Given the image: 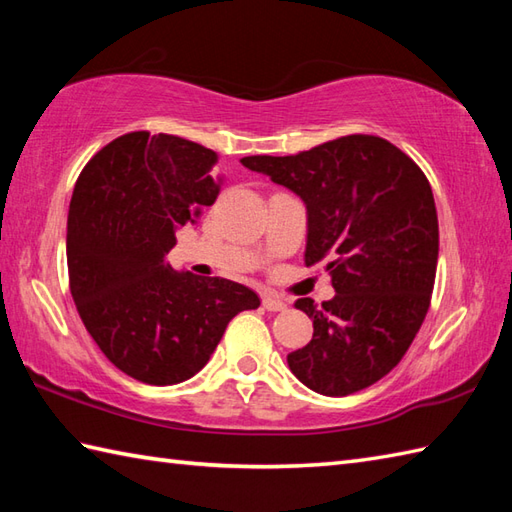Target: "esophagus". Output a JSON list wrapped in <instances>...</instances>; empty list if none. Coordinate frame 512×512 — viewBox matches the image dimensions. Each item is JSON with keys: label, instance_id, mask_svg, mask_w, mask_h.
Wrapping results in <instances>:
<instances>
[{"label": "esophagus", "instance_id": "obj_1", "mask_svg": "<svg viewBox=\"0 0 512 512\" xmlns=\"http://www.w3.org/2000/svg\"><path fill=\"white\" fill-rule=\"evenodd\" d=\"M262 303H264V308L270 310V312H281V310L288 308V303L284 299H279L277 295H273V292H264Z\"/></svg>", "mask_w": 512, "mask_h": 512}]
</instances>
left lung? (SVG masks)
Listing matches in <instances>:
<instances>
[{"label":"left lung","mask_w":512,"mask_h":512,"mask_svg":"<svg viewBox=\"0 0 512 512\" xmlns=\"http://www.w3.org/2000/svg\"><path fill=\"white\" fill-rule=\"evenodd\" d=\"M242 165L306 204V266L325 262L336 295L312 319V341L288 354L303 385L323 396L361 391L394 369L427 317L438 266L431 184L407 154L352 134L295 156H246Z\"/></svg>","instance_id":"1"}]
</instances>
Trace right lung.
Listing matches in <instances>:
<instances>
[{
  "label": "right lung",
  "instance_id": "obj_1",
  "mask_svg": "<svg viewBox=\"0 0 512 512\" xmlns=\"http://www.w3.org/2000/svg\"><path fill=\"white\" fill-rule=\"evenodd\" d=\"M217 154L180 136L132 132L96 154L68 213L70 292L101 352L147 385L195 376L253 290L180 273L165 255L220 193Z\"/></svg>",
  "mask_w": 512,
  "mask_h": 512
}]
</instances>
